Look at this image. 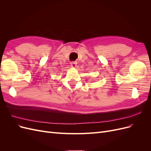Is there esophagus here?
<instances>
[{"label":"esophagus","mask_w":151,"mask_h":151,"mask_svg":"<svg viewBox=\"0 0 151 151\" xmlns=\"http://www.w3.org/2000/svg\"><path fill=\"white\" fill-rule=\"evenodd\" d=\"M70 65H71V67H73V68L76 67V66H77V62H72L70 63Z\"/></svg>","instance_id":"obj_1"}]
</instances>
